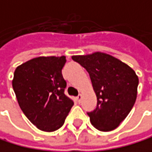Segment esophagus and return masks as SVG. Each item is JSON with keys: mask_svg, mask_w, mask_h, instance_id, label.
Masks as SVG:
<instances>
[{"mask_svg": "<svg viewBox=\"0 0 152 152\" xmlns=\"http://www.w3.org/2000/svg\"><path fill=\"white\" fill-rule=\"evenodd\" d=\"M76 100H77L78 103H81V101H82V96H81V95H79V96L76 97Z\"/></svg>", "mask_w": 152, "mask_h": 152, "instance_id": "esophagus-1", "label": "esophagus"}]
</instances>
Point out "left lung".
<instances>
[{
    "label": "left lung",
    "instance_id": "left-lung-1",
    "mask_svg": "<svg viewBox=\"0 0 152 152\" xmlns=\"http://www.w3.org/2000/svg\"><path fill=\"white\" fill-rule=\"evenodd\" d=\"M89 73L97 103L87 112L90 122L99 131L114 130L131 111L137 99L138 77L129 66L103 53L73 56Z\"/></svg>",
    "mask_w": 152,
    "mask_h": 152
}]
</instances>
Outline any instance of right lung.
<instances>
[{
	"label": "right lung",
	"instance_id": "right-lung-1",
	"mask_svg": "<svg viewBox=\"0 0 152 152\" xmlns=\"http://www.w3.org/2000/svg\"><path fill=\"white\" fill-rule=\"evenodd\" d=\"M65 56H40L18 66L13 88L20 109L37 128L53 132L64 124L74 102L65 95Z\"/></svg>",
	"mask_w": 152,
	"mask_h": 152
}]
</instances>
